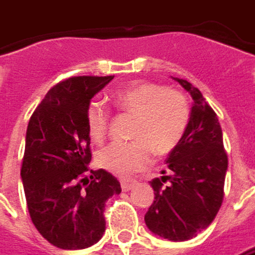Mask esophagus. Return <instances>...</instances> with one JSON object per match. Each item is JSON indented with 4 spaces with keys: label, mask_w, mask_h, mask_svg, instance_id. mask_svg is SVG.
<instances>
[{
    "label": "esophagus",
    "mask_w": 255,
    "mask_h": 255,
    "mask_svg": "<svg viewBox=\"0 0 255 255\" xmlns=\"http://www.w3.org/2000/svg\"><path fill=\"white\" fill-rule=\"evenodd\" d=\"M121 187L124 191H130L131 188L134 187V182L133 181H126V179H122L121 181Z\"/></svg>",
    "instance_id": "esophagus-1"
}]
</instances>
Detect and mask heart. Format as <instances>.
Masks as SVG:
<instances>
[{
  "label": "heart",
  "mask_w": 255,
  "mask_h": 255,
  "mask_svg": "<svg viewBox=\"0 0 255 255\" xmlns=\"http://www.w3.org/2000/svg\"><path fill=\"white\" fill-rule=\"evenodd\" d=\"M122 111L134 116L129 143H111L97 155L100 167L119 177H129L144 168L153 151L164 155L175 147L187 129L189 109L185 97L153 83L129 85L112 95ZM92 140L105 139L109 112L101 102H92L87 114Z\"/></svg>",
  "instance_id": "obj_1"
}]
</instances>
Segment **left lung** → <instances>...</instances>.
I'll return each mask as SVG.
<instances>
[{"label": "left lung", "instance_id": "obj_1", "mask_svg": "<svg viewBox=\"0 0 255 255\" xmlns=\"http://www.w3.org/2000/svg\"><path fill=\"white\" fill-rule=\"evenodd\" d=\"M172 80L189 92L194 102L187 129L167 157L168 174L150 181L154 202L144 222L155 236L185 242L209 226L219 212L227 154L219 119L201 91L187 80Z\"/></svg>", "mask_w": 255, "mask_h": 255}]
</instances>
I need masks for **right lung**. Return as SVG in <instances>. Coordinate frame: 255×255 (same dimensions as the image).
<instances>
[{"instance_id": "right-lung-1", "label": "right lung", "mask_w": 255, "mask_h": 255, "mask_svg": "<svg viewBox=\"0 0 255 255\" xmlns=\"http://www.w3.org/2000/svg\"><path fill=\"white\" fill-rule=\"evenodd\" d=\"M112 80L84 76L61 81L29 121L20 170L29 215L39 233L63 250H83L100 242L105 202L122 192L111 172L87 167L88 108Z\"/></svg>"}]
</instances>
